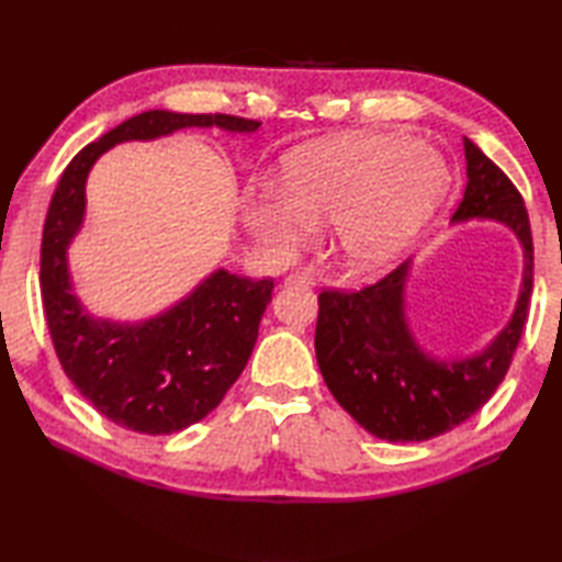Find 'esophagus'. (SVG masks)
I'll list each match as a JSON object with an SVG mask.
<instances>
[{
	"label": "esophagus",
	"instance_id": "obj_1",
	"mask_svg": "<svg viewBox=\"0 0 562 562\" xmlns=\"http://www.w3.org/2000/svg\"><path fill=\"white\" fill-rule=\"evenodd\" d=\"M284 282H288V284H306V288H314V284H316L312 274H306V272H290L288 278H284Z\"/></svg>",
	"mask_w": 562,
	"mask_h": 562
}]
</instances>
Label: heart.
Wrapping results in <instances>:
<instances>
[{"label":"heart","mask_w":562,"mask_h":562,"mask_svg":"<svg viewBox=\"0 0 562 562\" xmlns=\"http://www.w3.org/2000/svg\"><path fill=\"white\" fill-rule=\"evenodd\" d=\"M447 186L445 159L413 137H330L294 149L282 164V188L250 198L246 220L282 256L312 241L316 224L330 222L342 266L372 272L403 254Z\"/></svg>","instance_id":"obj_1"}]
</instances>
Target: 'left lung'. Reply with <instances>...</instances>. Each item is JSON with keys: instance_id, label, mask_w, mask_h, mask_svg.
I'll return each instance as SVG.
<instances>
[{"instance_id": "1", "label": "left lung", "mask_w": 562, "mask_h": 562, "mask_svg": "<svg viewBox=\"0 0 562 562\" xmlns=\"http://www.w3.org/2000/svg\"><path fill=\"white\" fill-rule=\"evenodd\" d=\"M465 183L453 222H505L524 246V282L509 326L483 355L435 362L417 348L403 316L408 262L360 290L318 294L316 360L333 396L367 432L386 441H425L481 411L503 384L529 316L533 241L521 193L505 171L463 137Z\"/></svg>"}]
</instances>
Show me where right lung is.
<instances>
[{
    "label": "right lung",
    "mask_w": 562,
    "mask_h": 562,
    "mask_svg": "<svg viewBox=\"0 0 562 562\" xmlns=\"http://www.w3.org/2000/svg\"><path fill=\"white\" fill-rule=\"evenodd\" d=\"M256 133L258 121L226 113L145 111L127 117L67 164L45 214L41 296L45 324L71 384L111 423L142 435H171L217 408L244 372L274 282L217 270L171 312L139 326L93 321L71 294L67 246L83 217V186L105 149L181 127Z\"/></svg>",
    "instance_id": "obj_1"
}]
</instances>
